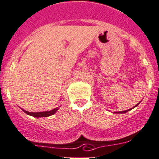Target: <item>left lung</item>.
Instances as JSON below:
<instances>
[{
	"label": "left lung",
	"instance_id": "left-lung-1",
	"mask_svg": "<svg viewBox=\"0 0 159 159\" xmlns=\"http://www.w3.org/2000/svg\"><path fill=\"white\" fill-rule=\"evenodd\" d=\"M140 102H141V101H140ZM140 102H139V103H138V104H137V105H136V106H134V107H136V106H138V105H139V103H140ZM134 107H133V108H134ZM133 108H132V109H133ZM132 109H129V110H125V111H119V112H116V113H127V112H128V111H129V110H132Z\"/></svg>",
	"mask_w": 159,
	"mask_h": 159
}]
</instances>
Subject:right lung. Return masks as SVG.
Instances as JSON below:
<instances>
[{
  "label": "right lung",
  "mask_w": 159,
  "mask_h": 159,
  "mask_svg": "<svg viewBox=\"0 0 159 159\" xmlns=\"http://www.w3.org/2000/svg\"><path fill=\"white\" fill-rule=\"evenodd\" d=\"M59 107H57V108L53 109L52 110H49V111H45V112H37V113H32V112H28L25 110H23V112L25 113H27V115H30V116H34V117H46V116H49L51 115H53L58 110Z\"/></svg>",
  "instance_id": "add662e5"
}]
</instances>
